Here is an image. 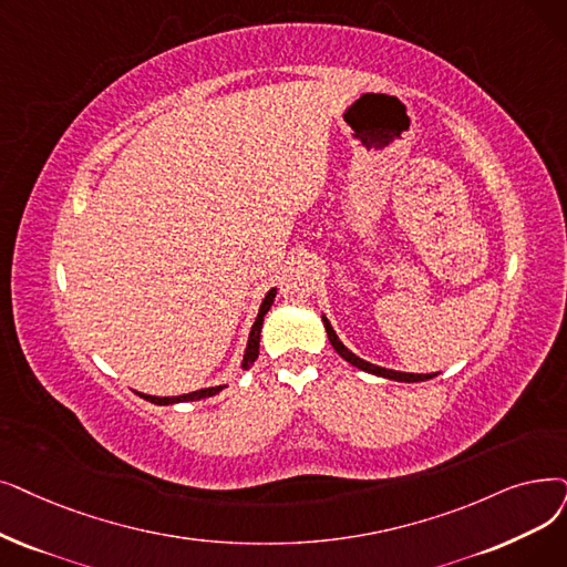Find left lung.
I'll use <instances>...</instances> for the list:
<instances>
[{
  "instance_id": "8db88e82",
  "label": "left lung",
  "mask_w": 567,
  "mask_h": 567,
  "mask_svg": "<svg viewBox=\"0 0 567 567\" xmlns=\"http://www.w3.org/2000/svg\"><path fill=\"white\" fill-rule=\"evenodd\" d=\"M322 322H324V329H327L329 342L333 344V350H336L344 361L357 365V368H361V371H365V373H373V375H380V378H386V380H396V382H424V380H431V378L437 375V373H426V375H422V373H401V371H391V368H382V365H375V363H368V361L359 359L354 352H350L348 348H344V344L340 342V338L336 336L331 322H329V319H327L324 315H322Z\"/></svg>"
}]
</instances>
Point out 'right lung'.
Listing matches in <instances>:
<instances>
[{
    "label": "right lung",
    "mask_w": 567,
    "mask_h": 567,
    "mask_svg": "<svg viewBox=\"0 0 567 567\" xmlns=\"http://www.w3.org/2000/svg\"><path fill=\"white\" fill-rule=\"evenodd\" d=\"M274 299H276V289H270L264 301H261V308H259V315L255 319L252 324V331H250V338H248V348H245V354H243V371H248V368L255 363V359L259 357V336H261V324H264V315L270 310V306H274ZM225 389L223 386H208V389H199V391H192V393H183V396H151V393H138L141 399L151 401L155 405H174V403H187V401H199V399H208V396H215V393H219Z\"/></svg>",
    "instance_id": "obj_1"
}]
</instances>
